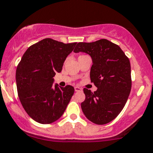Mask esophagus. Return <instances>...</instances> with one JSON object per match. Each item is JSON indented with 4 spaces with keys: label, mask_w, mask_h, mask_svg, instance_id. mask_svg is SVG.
<instances>
[{
    "label": "esophagus",
    "mask_w": 153,
    "mask_h": 153,
    "mask_svg": "<svg viewBox=\"0 0 153 153\" xmlns=\"http://www.w3.org/2000/svg\"><path fill=\"white\" fill-rule=\"evenodd\" d=\"M75 92H81V91H82V89L81 87H79V86H75Z\"/></svg>",
    "instance_id": "obj_1"
}]
</instances>
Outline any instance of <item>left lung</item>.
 I'll list each match as a JSON object with an SVG mask.
<instances>
[{
  "instance_id": "obj_1",
  "label": "left lung",
  "mask_w": 153,
  "mask_h": 153,
  "mask_svg": "<svg viewBox=\"0 0 153 153\" xmlns=\"http://www.w3.org/2000/svg\"><path fill=\"white\" fill-rule=\"evenodd\" d=\"M74 52H84L92 58L91 82L96 91L84 89L81 109L88 120L98 125L115 119L126 104L131 91L130 62L116 44L106 39L78 43Z\"/></svg>"
}]
</instances>
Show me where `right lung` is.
<instances>
[{
	"label": "right lung",
	"instance_id": "add662e5",
	"mask_svg": "<svg viewBox=\"0 0 153 153\" xmlns=\"http://www.w3.org/2000/svg\"><path fill=\"white\" fill-rule=\"evenodd\" d=\"M76 44L45 38L29 47L18 65L15 78L20 101L27 113L40 124L59 119L73 95V86L53 84V77L61 72Z\"/></svg>",
	"mask_w": 153,
	"mask_h": 153
}]
</instances>
